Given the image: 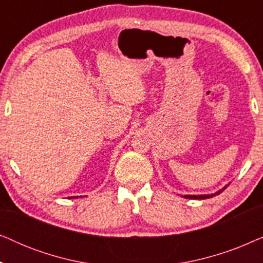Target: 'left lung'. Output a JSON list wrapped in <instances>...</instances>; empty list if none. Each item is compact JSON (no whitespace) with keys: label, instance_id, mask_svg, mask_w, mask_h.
<instances>
[{"label":"left lung","instance_id":"obj_1","mask_svg":"<svg viewBox=\"0 0 263 263\" xmlns=\"http://www.w3.org/2000/svg\"><path fill=\"white\" fill-rule=\"evenodd\" d=\"M229 185V184H228ZM228 185H225L224 188L222 189H220V190H218L217 193H214V194H207V195H183V197H185V199H194V200H204V199H210V197H213V196H215V195H219V194H220L222 190H225L226 188H228Z\"/></svg>","mask_w":263,"mask_h":263}]
</instances>
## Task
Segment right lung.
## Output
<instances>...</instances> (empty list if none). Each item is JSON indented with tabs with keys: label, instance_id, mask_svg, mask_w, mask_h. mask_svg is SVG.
I'll return each instance as SVG.
<instances>
[{
	"label": "right lung",
	"instance_id": "obj_1",
	"mask_svg": "<svg viewBox=\"0 0 263 263\" xmlns=\"http://www.w3.org/2000/svg\"><path fill=\"white\" fill-rule=\"evenodd\" d=\"M73 197H75V199H77V197H79V196H71V197H69V199H73Z\"/></svg>",
	"mask_w": 263,
	"mask_h": 263
}]
</instances>
